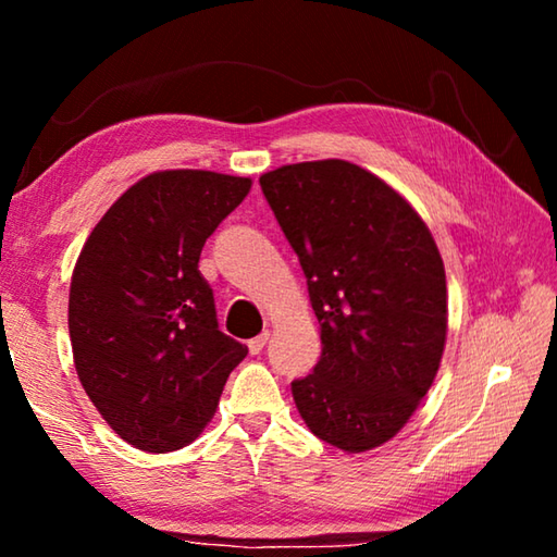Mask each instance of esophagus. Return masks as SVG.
Instances as JSON below:
<instances>
[{
	"label": "esophagus",
	"mask_w": 557,
	"mask_h": 557,
	"mask_svg": "<svg viewBox=\"0 0 557 557\" xmlns=\"http://www.w3.org/2000/svg\"><path fill=\"white\" fill-rule=\"evenodd\" d=\"M268 338H270V332H262V334H258L256 338H250L248 342V348H250V354L256 356V354H260L262 348H265V344H268Z\"/></svg>",
	"instance_id": "34e87169"
}]
</instances>
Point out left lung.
I'll use <instances>...</instances> for the list:
<instances>
[{
    "instance_id": "obj_1",
    "label": "left lung",
    "mask_w": 557,
    "mask_h": 557,
    "mask_svg": "<svg viewBox=\"0 0 557 557\" xmlns=\"http://www.w3.org/2000/svg\"><path fill=\"white\" fill-rule=\"evenodd\" d=\"M262 194L305 270L322 358L292 381L297 410L344 451L398 435L435 381L447 338L440 250L412 206L344 159L280 166Z\"/></svg>"
}]
</instances>
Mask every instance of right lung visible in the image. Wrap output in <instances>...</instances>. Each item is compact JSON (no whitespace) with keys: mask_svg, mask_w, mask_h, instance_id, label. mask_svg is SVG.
<instances>
[{"mask_svg":"<svg viewBox=\"0 0 557 557\" xmlns=\"http://www.w3.org/2000/svg\"><path fill=\"white\" fill-rule=\"evenodd\" d=\"M250 184L199 169L139 178L102 215L75 262V371L108 425L137 449L162 455L191 445L248 354L219 329L199 258Z\"/></svg>","mask_w":557,"mask_h":557,"instance_id":"add662e5","label":"right lung"}]
</instances>
